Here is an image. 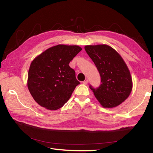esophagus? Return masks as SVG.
I'll use <instances>...</instances> for the list:
<instances>
[{
  "instance_id": "34e87169",
  "label": "esophagus",
  "mask_w": 153,
  "mask_h": 153,
  "mask_svg": "<svg viewBox=\"0 0 153 153\" xmlns=\"http://www.w3.org/2000/svg\"><path fill=\"white\" fill-rule=\"evenodd\" d=\"M88 82H89L88 79H86V80H85V81H83V84H85V85H87V84L88 83Z\"/></svg>"
}]
</instances>
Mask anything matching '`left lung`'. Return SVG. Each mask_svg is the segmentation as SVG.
Masks as SVG:
<instances>
[{
    "label": "left lung",
    "instance_id": "1",
    "mask_svg": "<svg viewBox=\"0 0 153 153\" xmlns=\"http://www.w3.org/2000/svg\"><path fill=\"white\" fill-rule=\"evenodd\" d=\"M85 50L95 63L101 84L94 89L96 99L104 108H114L128 99L133 83L128 66L119 53L107 45H86Z\"/></svg>",
    "mask_w": 153,
    "mask_h": 153
}]
</instances>
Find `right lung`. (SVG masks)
I'll use <instances>...</instances> for the list:
<instances>
[{"instance_id":"obj_1","label":"right lung","mask_w":153,"mask_h":153,"mask_svg":"<svg viewBox=\"0 0 153 153\" xmlns=\"http://www.w3.org/2000/svg\"><path fill=\"white\" fill-rule=\"evenodd\" d=\"M82 50L77 45H58L31 62L27 87L33 99L50 110L63 106L79 82L69 64Z\"/></svg>"}]
</instances>
